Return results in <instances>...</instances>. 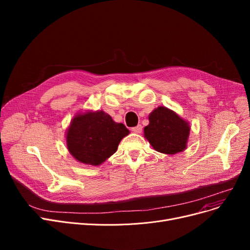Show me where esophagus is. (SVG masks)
I'll return each mask as SVG.
<instances>
[{
    "label": "esophagus",
    "instance_id": "1",
    "mask_svg": "<svg viewBox=\"0 0 250 250\" xmlns=\"http://www.w3.org/2000/svg\"><path fill=\"white\" fill-rule=\"evenodd\" d=\"M132 132L135 133V134H141L142 133V125H138L137 126L132 127Z\"/></svg>",
    "mask_w": 250,
    "mask_h": 250
}]
</instances>
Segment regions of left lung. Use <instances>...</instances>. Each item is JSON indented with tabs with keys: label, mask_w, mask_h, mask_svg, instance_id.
<instances>
[{
	"label": "left lung",
	"mask_w": 250,
	"mask_h": 250,
	"mask_svg": "<svg viewBox=\"0 0 250 250\" xmlns=\"http://www.w3.org/2000/svg\"><path fill=\"white\" fill-rule=\"evenodd\" d=\"M189 133V123L165 106L157 107L149 114V125L144 128V137L153 149L168 155L187 149Z\"/></svg>",
	"instance_id": "left-lung-1"
}]
</instances>
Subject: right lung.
<instances>
[{
  "label": "right lung",
  "mask_w": 250,
  "mask_h": 250,
  "mask_svg": "<svg viewBox=\"0 0 250 250\" xmlns=\"http://www.w3.org/2000/svg\"><path fill=\"white\" fill-rule=\"evenodd\" d=\"M129 134L124 124L115 123L103 110L77 113L65 132L70 154L80 163L99 166L113 155Z\"/></svg>",
  "instance_id": "obj_1"
}]
</instances>
